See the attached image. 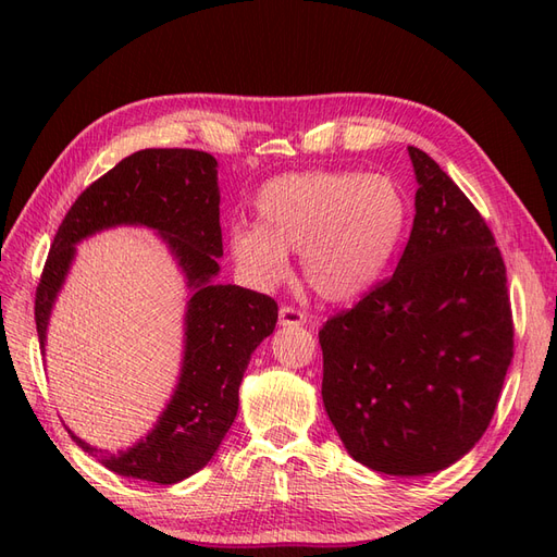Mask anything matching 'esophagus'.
Returning <instances> with one entry per match:
<instances>
[{"label": "esophagus", "mask_w": 557, "mask_h": 557, "mask_svg": "<svg viewBox=\"0 0 557 557\" xmlns=\"http://www.w3.org/2000/svg\"><path fill=\"white\" fill-rule=\"evenodd\" d=\"M278 325L281 327L307 325V313L305 311H297L293 307H281V311H278Z\"/></svg>", "instance_id": "34e87169"}]
</instances>
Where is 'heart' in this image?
Segmentation results:
<instances>
[{"label": "heart", "mask_w": 557, "mask_h": 557, "mask_svg": "<svg viewBox=\"0 0 557 557\" xmlns=\"http://www.w3.org/2000/svg\"><path fill=\"white\" fill-rule=\"evenodd\" d=\"M409 227L399 185L381 174L295 172L256 195V225L230 230V252L256 285H274L299 252L307 288L325 305H352L391 269Z\"/></svg>", "instance_id": "obj_1"}]
</instances>
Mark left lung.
Returning <instances> with one entry per match:
<instances>
[{
    "instance_id": "1",
    "label": "left lung",
    "mask_w": 557,
    "mask_h": 557,
    "mask_svg": "<svg viewBox=\"0 0 557 557\" xmlns=\"http://www.w3.org/2000/svg\"><path fill=\"white\" fill-rule=\"evenodd\" d=\"M416 215L395 274L318 332L323 404L348 455L391 476L458 462L491 425L513 358L493 232L420 148Z\"/></svg>"
}]
</instances>
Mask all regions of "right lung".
Returning <instances> with one entry per match:
<instances>
[{
    "mask_svg": "<svg viewBox=\"0 0 557 557\" xmlns=\"http://www.w3.org/2000/svg\"><path fill=\"white\" fill-rule=\"evenodd\" d=\"M123 225L158 232L188 288L176 387L156 425L129 448L97 450L64 428L117 476L172 485L207 467L225 440L252 350L274 332L278 307L256 290L215 283L223 258L215 158L190 148H146L97 178L64 215L37 288L41 350L76 246Z\"/></svg>",
    "mask_w": 557,
    "mask_h": 557,
    "instance_id": "obj_1",
    "label": "right lung"
}]
</instances>
